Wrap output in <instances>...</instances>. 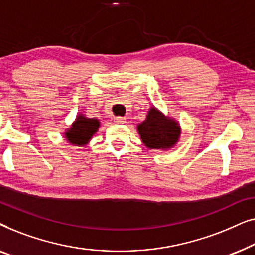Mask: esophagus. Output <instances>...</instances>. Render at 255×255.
Instances as JSON below:
<instances>
[{"label": "esophagus", "mask_w": 255, "mask_h": 255, "mask_svg": "<svg viewBox=\"0 0 255 255\" xmlns=\"http://www.w3.org/2000/svg\"><path fill=\"white\" fill-rule=\"evenodd\" d=\"M114 122H115V123H117V124H124L125 122H127V120H125L124 117H115Z\"/></svg>", "instance_id": "34e87169"}]
</instances>
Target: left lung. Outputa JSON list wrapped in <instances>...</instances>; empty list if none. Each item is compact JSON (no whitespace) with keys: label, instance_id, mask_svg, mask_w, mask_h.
Returning a JSON list of instances; mask_svg holds the SVG:
<instances>
[{"label":"left lung","instance_id":"8db88e82","mask_svg":"<svg viewBox=\"0 0 255 255\" xmlns=\"http://www.w3.org/2000/svg\"><path fill=\"white\" fill-rule=\"evenodd\" d=\"M138 133L146 147L152 149H167L179 141L181 128L176 121L152 107L146 120L138 124Z\"/></svg>","mask_w":255,"mask_h":255}]
</instances>
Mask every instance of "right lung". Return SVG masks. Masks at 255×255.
Wrapping results in <instances>:
<instances>
[{
  "label": "right lung",
  "instance_id": "right-lung-1",
  "mask_svg": "<svg viewBox=\"0 0 255 255\" xmlns=\"http://www.w3.org/2000/svg\"><path fill=\"white\" fill-rule=\"evenodd\" d=\"M100 128V121L97 118H87L79 114L72 127L65 132V137L69 144L75 146H85L96 133Z\"/></svg>",
  "mask_w": 255,
  "mask_h": 255
}]
</instances>
